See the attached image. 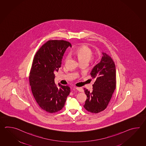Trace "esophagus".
I'll return each instance as SVG.
<instances>
[{
  "instance_id": "34e87169",
  "label": "esophagus",
  "mask_w": 146,
  "mask_h": 146,
  "mask_svg": "<svg viewBox=\"0 0 146 146\" xmlns=\"http://www.w3.org/2000/svg\"><path fill=\"white\" fill-rule=\"evenodd\" d=\"M76 90H78V91L79 92H83L84 91V89L82 88H80V87H76L74 88Z\"/></svg>"
}]
</instances>
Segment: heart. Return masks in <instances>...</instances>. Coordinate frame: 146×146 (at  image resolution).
Listing matches in <instances>:
<instances>
[{
  "label": "heart",
  "mask_w": 146,
  "mask_h": 146,
  "mask_svg": "<svg viewBox=\"0 0 146 146\" xmlns=\"http://www.w3.org/2000/svg\"><path fill=\"white\" fill-rule=\"evenodd\" d=\"M72 53L77 56L80 62H89L93 54L92 50L86 44L81 45L72 50ZM68 56L66 57V60L68 59Z\"/></svg>",
  "instance_id": "heart-1"
}]
</instances>
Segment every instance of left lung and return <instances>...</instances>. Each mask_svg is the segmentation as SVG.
I'll return each mask as SVG.
<instances>
[{
    "label": "left lung",
    "mask_w": 146,
    "mask_h": 146,
    "mask_svg": "<svg viewBox=\"0 0 146 146\" xmlns=\"http://www.w3.org/2000/svg\"><path fill=\"white\" fill-rule=\"evenodd\" d=\"M102 59L90 73L95 80L93 91L84 89L87 96L84 108L88 112L98 113L106 108L116 88L115 63L107 54L103 53Z\"/></svg>",
    "instance_id": "left-lung-1"
}]
</instances>
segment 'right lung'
Returning <instances> with one entry per match:
<instances>
[{
	"instance_id": "obj_1",
	"label": "right lung",
	"mask_w": 146,
	"mask_h": 146,
	"mask_svg": "<svg viewBox=\"0 0 146 146\" xmlns=\"http://www.w3.org/2000/svg\"><path fill=\"white\" fill-rule=\"evenodd\" d=\"M72 44L64 40L47 41L34 56L29 76L31 90L38 105L50 113L64 108L70 90L55 83V72L61 66L66 50Z\"/></svg>"
}]
</instances>
